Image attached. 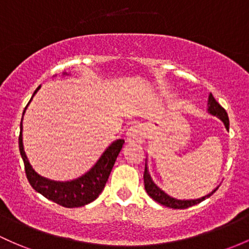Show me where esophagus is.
<instances>
[{
    "label": "esophagus",
    "instance_id": "1",
    "mask_svg": "<svg viewBox=\"0 0 249 249\" xmlns=\"http://www.w3.org/2000/svg\"><path fill=\"white\" fill-rule=\"evenodd\" d=\"M145 136V127L141 124H135L127 130L126 141L130 143H142V142H144Z\"/></svg>",
    "mask_w": 249,
    "mask_h": 249
}]
</instances>
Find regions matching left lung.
<instances>
[{"mask_svg":"<svg viewBox=\"0 0 249 249\" xmlns=\"http://www.w3.org/2000/svg\"><path fill=\"white\" fill-rule=\"evenodd\" d=\"M208 113L214 117H217L218 119L222 120L226 129L229 130L228 114H227L225 108H223L222 106L215 100V98L213 97L212 93L209 94V98H208ZM144 187H145L147 195H149L150 197L154 198V200L156 202H158V203L173 209H185V208H189V207L195 206V204L200 203V202L204 201L206 198L210 197V196H212L213 194L218 189V187H216L212 191V193H209L208 195L203 196V197L201 198H196V200H177V198H174L171 197V196H169L168 194H165L160 187H157V185L155 184V182L152 181L151 176H150L149 170H147L146 160H145V171H144Z\"/></svg>","mask_w":249,"mask_h":249,"instance_id":"left-lung-1","label":"left lung"}]
</instances>
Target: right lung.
<instances>
[{
  "instance_id": "right-lung-1",
  "label": "right lung",
  "mask_w": 249,
  "mask_h": 249,
  "mask_svg": "<svg viewBox=\"0 0 249 249\" xmlns=\"http://www.w3.org/2000/svg\"><path fill=\"white\" fill-rule=\"evenodd\" d=\"M64 75H67V73H64ZM40 87L41 86L35 89L33 97L39 91ZM33 97L31 98V100L33 99ZM31 100H29V103H31ZM28 105L24 108L23 114ZM124 143V139H117L113 143H111L110 146H107V149L100 156L99 160L95 162V164L87 173H85L83 176L65 182L52 181V179L40 176L29 163L23 149L22 120H21L20 124L18 147H20V154L24 163L27 178L31 183L33 189L45 196L48 200L55 202V203L62 207H66V208H78V207L86 206V204L93 202L100 195V193L105 188L114 162H116Z\"/></svg>"
}]
</instances>
